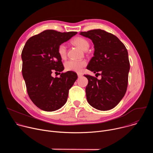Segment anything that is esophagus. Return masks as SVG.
<instances>
[{
	"label": "esophagus",
	"instance_id": "1",
	"mask_svg": "<svg viewBox=\"0 0 153 153\" xmlns=\"http://www.w3.org/2000/svg\"><path fill=\"white\" fill-rule=\"evenodd\" d=\"M77 76H78V77L80 78V77H81L82 76V74H80V73H78V74H77Z\"/></svg>",
	"mask_w": 153,
	"mask_h": 153
}]
</instances>
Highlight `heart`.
I'll list each match as a JSON object with an SVG mask.
<instances>
[{
	"mask_svg": "<svg viewBox=\"0 0 153 153\" xmlns=\"http://www.w3.org/2000/svg\"><path fill=\"white\" fill-rule=\"evenodd\" d=\"M72 42L74 45L83 51H86L90 47L89 42L82 37H75ZM57 53L61 59H65L67 57V47L64 43L59 45L57 48ZM86 65V62L85 60H70L65 62V68L67 71L80 73Z\"/></svg>",
	"mask_w": 153,
	"mask_h": 153,
	"instance_id": "1",
	"label": "heart"
}]
</instances>
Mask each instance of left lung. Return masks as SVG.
I'll list each match as a JSON object with an SVG mask.
<instances>
[{
	"mask_svg": "<svg viewBox=\"0 0 153 153\" xmlns=\"http://www.w3.org/2000/svg\"><path fill=\"white\" fill-rule=\"evenodd\" d=\"M80 34L90 39L94 45V56L86 68L102 76L99 80L84 75L88 80L85 89L87 101L97 110H110L120 102L126 91L130 68L127 50L116 36L100 29Z\"/></svg>",
	"mask_w": 153,
	"mask_h": 153,
	"instance_id": "8db88e82",
	"label": "left lung"
}]
</instances>
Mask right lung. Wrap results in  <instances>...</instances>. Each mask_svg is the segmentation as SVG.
I'll return each mask as SVG.
<instances>
[{"label":"right lung","mask_w":153,"mask_h":153,"mask_svg":"<svg viewBox=\"0 0 153 153\" xmlns=\"http://www.w3.org/2000/svg\"><path fill=\"white\" fill-rule=\"evenodd\" d=\"M77 33L45 30L30 37L23 48L22 73L27 93L42 110L54 111L67 102L69 90L77 79V74L67 71L60 73V77H53L51 74L64 69L58 47Z\"/></svg>","instance_id":"add662e5"}]
</instances>
